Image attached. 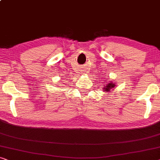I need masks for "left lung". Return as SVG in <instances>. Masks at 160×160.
Listing matches in <instances>:
<instances>
[{
	"label": "left lung",
	"mask_w": 160,
	"mask_h": 160,
	"mask_svg": "<svg viewBox=\"0 0 160 160\" xmlns=\"http://www.w3.org/2000/svg\"><path fill=\"white\" fill-rule=\"evenodd\" d=\"M114 85L112 82H110L108 83V84L106 85L104 88H103V90H104V91L109 92L110 91H111V89L112 88H114Z\"/></svg>",
	"instance_id": "left-lung-1"
}]
</instances>
